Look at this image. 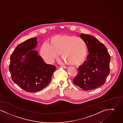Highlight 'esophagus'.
<instances>
[{"label": "esophagus", "instance_id": "obj_1", "mask_svg": "<svg viewBox=\"0 0 123 123\" xmlns=\"http://www.w3.org/2000/svg\"><path fill=\"white\" fill-rule=\"evenodd\" d=\"M60 67H63V68H65V69H67V68H68V67H67V66H60Z\"/></svg>", "mask_w": 123, "mask_h": 123}]
</instances>
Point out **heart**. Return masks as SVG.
<instances>
[{
  "label": "heart",
  "instance_id": "obj_1",
  "mask_svg": "<svg viewBox=\"0 0 123 123\" xmlns=\"http://www.w3.org/2000/svg\"><path fill=\"white\" fill-rule=\"evenodd\" d=\"M41 56L49 63H52L61 53L68 64L79 66L86 55L85 41L80 37L70 35H57L49 38L47 43H44L39 50Z\"/></svg>",
  "mask_w": 123,
  "mask_h": 123
}]
</instances>
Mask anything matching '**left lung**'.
Wrapping results in <instances>:
<instances>
[{
	"label": "left lung",
	"instance_id": "obj_1",
	"mask_svg": "<svg viewBox=\"0 0 123 123\" xmlns=\"http://www.w3.org/2000/svg\"><path fill=\"white\" fill-rule=\"evenodd\" d=\"M86 44L89 52L87 60L78 68L73 80L75 85L84 90H91L104 85L110 72V55L104 44L89 35H80Z\"/></svg>",
	"mask_w": 123,
	"mask_h": 123
}]
</instances>
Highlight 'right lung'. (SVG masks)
Returning a JSON list of instances; mask_svg holds the SVG:
<instances>
[{"mask_svg": "<svg viewBox=\"0 0 123 123\" xmlns=\"http://www.w3.org/2000/svg\"><path fill=\"white\" fill-rule=\"evenodd\" d=\"M37 38H30L19 44L10 57L9 71L17 85L28 92H38L49 83L56 68L47 65L34 50Z\"/></svg>", "mask_w": 123, "mask_h": 123, "instance_id": "1", "label": "right lung"}]
</instances>
